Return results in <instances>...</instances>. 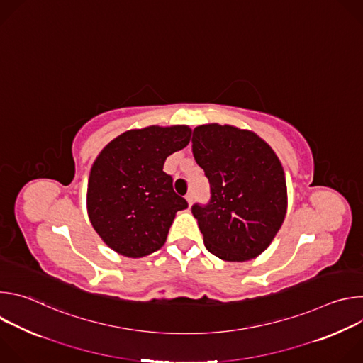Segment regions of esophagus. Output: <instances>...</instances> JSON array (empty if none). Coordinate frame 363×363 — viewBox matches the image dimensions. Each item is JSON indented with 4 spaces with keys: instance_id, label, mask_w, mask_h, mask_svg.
<instances>
[{
    "instance_id": "esophagus-1",
    "label": "esophagus",
    "mask_w": 363,
    "mask_h": 363,
    "mask_svg": "<svg viewBox=\"0 0 363 363\" xmlns=\"http://www.w3.org/2000/svg\"><path fill=\"white\" fill-rule=\"evenodd\" d=\"M185 198H186V201H188V205L191 206V205H192V202H194V195H192V192H188Z\"/></svg>"
}]
</instances>
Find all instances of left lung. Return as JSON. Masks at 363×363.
I'll use <instances>...</instances> for the list:
<instances>
[{"instance_id":"obj_1","label":"left lung","mask_w":363,"mask_h":363,"mask_svg":"<svg viewBox=\"0 0 363 363\" xmlns=\"http://www.w3.org/2000/svg\"><path fill=\"white\" fill-rule=\"evenodd\" d=\"M192 153L211 188L210 202L191 208L206 250L225 262L255 258L276 237L287 210L274 150L250 130L211 123L194 129Z\"/></svg>"}]
</instances>
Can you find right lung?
Segmentation results:
<instances>
[{"label":"right lung","mask_w":363,"mask_h":363,"mask_svg":"<svg viewBox=\"0 0 363 363\" xmlns=\"http://www.w3.org/2000/svg\"><path fill=\"white\" fill-rule=\"evenodd\" d=\"M191 139L188 126H149L122 133L96 158L87 185V214L116 252L139 258L160 250L175 214L188 202L164 172L171 153Z\"/></svg>","instance_id":"add662e5"}]
</instances>
